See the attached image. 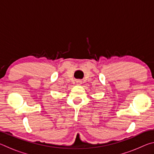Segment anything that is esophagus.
Masks as SVG:
<instances>
[{
    "instance_id": "esophagus-1",
    "label": "esophagus",
    "mask_w": 154,
    "mask_h": 154,
    "mask_svg": "<svg viewBox=\"0 0 154 154\" xmlns=\"http://www.w3.org/2000/svg\"><path fill=\"white\" fill-rule=\"evenodd\" d=\"M76 83H77V84H81V83H82V81H80V80H77V82H76Z\"/></svg>"
}]
</instances>
